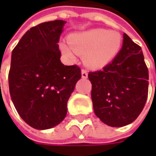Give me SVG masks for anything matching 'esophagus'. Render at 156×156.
I'll return each mask as SVG.
<instances>
[{"label": "esophagus", "mask_w": 156, "mask_h": 156, "mask_svg": "<svg viewBox=\"0 0 156 156\" xmlns=\"http://www.w3.org/2000/svg\"><path fill=\"white\" fill-rule=\"evenodd\" d=\"M81 77L84 78V79H86L87 77V72L86 69H81Z\"/></svg>", "instance_id": "34e87169"}]
</instances>
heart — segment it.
Wrapping results in <instances>:
<instances>
[{
	"instance_id": "obj_1",
	"label": "heart",
	"mask_w": 156,
	"mask_h": 156,
	"mask_svg": "<svg viewBox=\"0 0 156 156\" xmlns=\"http://www.w3.org/2000/svg\"><path fill=\"white\" fill-rule=\"evenodd\" d=\"M68 43H60L61 51L68 58L73 59L75 52L84 54L87 65L92 68H101L116 55L122 44V36L117 32L95 28L70 34Z\"/></svg>"
}]
</instances>
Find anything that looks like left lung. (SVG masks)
<instances>
[{
  "mask_svg": "<svg viewBox=\"0 0 156 156\" xmlns=\"http://www.w3.org/2000/svg\"><path fill=\"white\" fill-rule=\"evenodd\" d=\"M96 116L111 127L133 122L143 109L148 93V69L141 47L123 34L122 49L103 69L88 73Z\"/></svg>",
  "mask_w": 156,
  "mask_h": 156,
  "instance_id": "8db88e82",
  "label": "left lung"
}]
</instances>
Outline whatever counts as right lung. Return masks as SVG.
Returning <instances> with one entry per match:
<instances>
[{
	"mask_svg": "<svg viewBox=\"0 0 156 156\" xmlns=\"http://www.w3.org/2000/svg\"><path fill=\"white\" fill-rule=\"evenodd\" d=\"M65 23L55 20L31 27L12 51L10 96L20 116L34 129H51L62 122L81 77L77 65L65 66L60 60L58 42Z\"/></svg>",
	"mask_w": 156,
	"mask_h": 156,
	"instance_id": "obj_1",
	"label": "right lung"
}]
</instances>
